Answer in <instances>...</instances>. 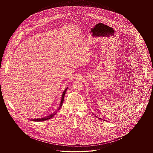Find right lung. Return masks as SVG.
Listing matches in <instances>:
<instances>
[{
	"instance_id": "1",
	"label": "right lung",
	"mask_w": 153,
	"mask_h": 153,
	"mask_svg": "<svg viewBox=\"0 0 153 153\" xmlns=\"http://www.w3.org/2000/svg\"><path fill=\"white\" fill-rule=\"evenodd\" d=\"M68 87L66 88L65 89V91H64V92H63V94H62V95L61 100V102H60V104H59V107H58V109H57V111H56L54 113L50 115H49V116L44 117L43 118H38V119H31V120H32V121H34V122H42V121H44V120H48V119H49L51 118L52 117H54V116L55 115V114L57 113V112L58 111V110L61 108V106H62V103H63V102H64V99L65 94L66 90L68 89Z\"/></svg>"
}]
</instances>
